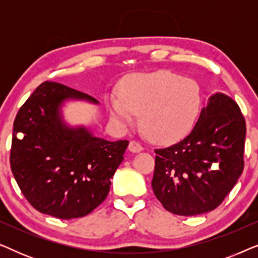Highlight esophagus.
Masks as SVG:
<instances>
[{
  "label": "esophagus",
  "mask_w": 258,
  "mask_h": 258,
  "mask_svg": "<svg viewBox=\"0 0 258 258\" xmlns=\"http://www.w3.org/2000/svg\"><path fill=\"white\" fill-rule=\"evenodd\" d=\"M128 149L129 151H132V153H140V151L143 150V148L139 142H136V141H132V142L129 143Z\"/></svg>",
  "instance_id": "34e87169"
}]
</instances>
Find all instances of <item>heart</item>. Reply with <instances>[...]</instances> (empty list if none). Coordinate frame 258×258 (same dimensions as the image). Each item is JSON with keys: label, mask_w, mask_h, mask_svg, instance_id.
Here are the masks:
<instances>
[{"label": "heart", "mask_w": 258, "mask_h": 258, "mask_svg": "<svg viewBox=\"0 0 258 258\" xmlns=\"http://www.w3.org/2000/svg\"><path fill=\"white\" fill-rule=\"evenodd\" d=\"M118 96L107 97L110 116L122 125L140 112V126L151 141L172 143L188 135L202 108L196 81L161 70L125 77L117 87Z\"/></svg>", "instance_id": "heart-1"}]
</instances>
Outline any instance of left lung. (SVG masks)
I'll return each instance as SVG.
<instances>
[{
	"label": "left lung",
	"mask_w": 258,
	"mask_h": 258,
	"mask_svg": "<svg viewBox=\"0 0 258 258\" xmlns=\"http://www.w3.org/2000/svg\"><path fill=\"white\" fill-rule=\"evenodd\" d=\"M245 133L237 103L225 94L211 95L184 140L155 150L151 186L162 206L181 216L216 209L243 171Z\"/></svg>",
	"instance_id": "1"
}]
</instances>
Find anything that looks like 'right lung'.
<instances>
[{
    "label": "right lung",
    "mask_w": 258,
    "mask_h": 258,
    "mask_svg": "<svg viewBox=\"0 0 258 258\" xmlns=\"http://www.w3.org/2000/svg\"><path fill=\"white\" fill-rule=\"evenodd\" d=\"M68 101L98 104L63 84H40L17 112L10 150L13 175L28 202L61 220L86 216L103 202L129 144L69 125L62 112Z\"/></svg>",
    "instance_id": "1"
}]
</instances>
